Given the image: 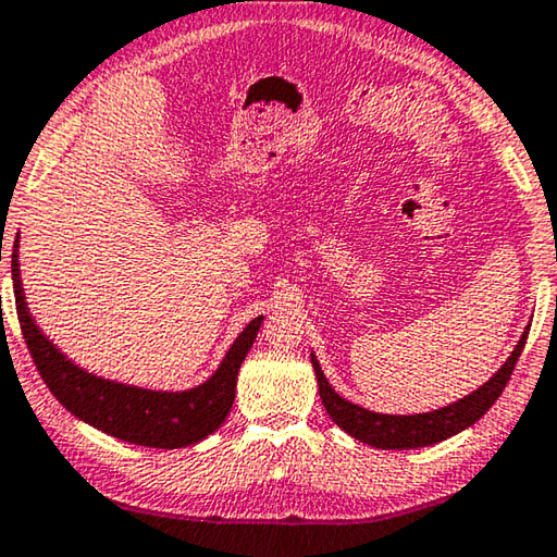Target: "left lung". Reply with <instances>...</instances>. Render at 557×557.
Here are the masks:
<instances>
[{
  "instance_id": "left-lung-1",
  "label": "left lung",
  "mask_w": 557,
  "mask_h": 557,
  "mask_svg": "<svg viewBox=\"0 0 557 557\" xmlns=\"http://www.w3.org/2000/svg\"><path fill=\"white\" fill-rule=\"evenodd\" d=\"M528 331L512 348V354L506 358L498 371H495L491 379H487L483 386H478L473 393L458 398L456 404H448L443 408L428 410V413H410V416H393V413H375V410H368L358 404H350L344 396H338L336 391L331 388V383L323 375L319 358L311 350V363L315 381H319V393L323 400V408L333 418L341 431L354 435L356 441L368 443V446L381 448V450H410V448H425L433 446V443H441L456 435L466 428L473 425L475 421L487 413L498 396L506 388L510 381L512 368H516L520 354H523V346L528 341Z\"/></svg>"
}]
</instances>
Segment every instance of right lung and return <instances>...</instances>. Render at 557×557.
<instances>
[{
    "instance_id": "right-lung-1",
    "label": "right lung",
    "mask_w": 557,
    "mask_h": 557,
    "mask_svg": "<svg viewBox=\"0 0 557 557\" xmlns=\"http://www.w3.org/2000/svg\"><path fill=\"white\" fill-rule=\"evenodd\" d=\"M12 284L20 326L27 348L37 363V371L54 398L72 416L89 423L97 431L114 435L134 446L174 450L196 446L226 421L236 398V379L246 354H249L263 315L249 321L216 371L207 381L184 391H157L111 381L104 375L84 371L70 356L62 354L29 313L20 273V234L12 251Z\"/></svg>"
}]
</instances>
